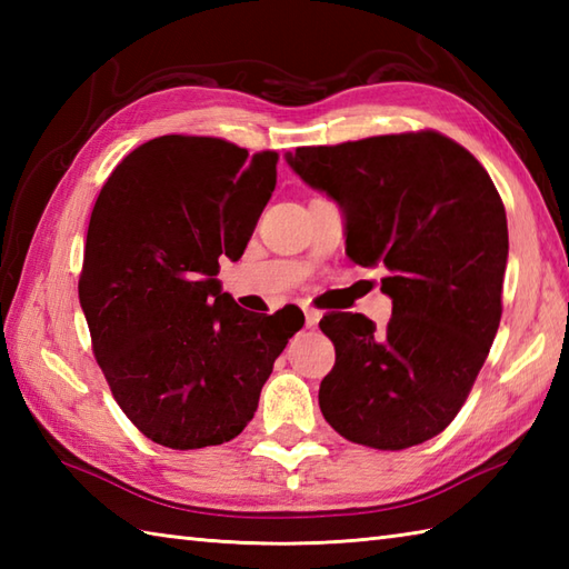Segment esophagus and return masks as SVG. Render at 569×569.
<instances>
[{
  "label": "esophagus",
  "mask_w": 569,
  "mask_h": 569,
  "mask_svg": "<svg viewBox=\"0 0 569 569\" xmlns=\"http://www.w3.org/2000/svg\"><path fill=\"white\" fill-rule=\"evenodd\" d=\"M306 312V328H316L318 320H320V312L312 310V308H303Z\"/></svg>",
  "instance_id": "esophagus-1"
}]
</instances>
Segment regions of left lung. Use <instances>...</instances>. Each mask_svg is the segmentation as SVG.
<instances>
[{
	"label": "left lung",
	"mask_w": 569,
	"mask_h": 569,
	"mask_svg": "<svg viewBox=\"0 0 569 569\" xmlns=\"http://www.w3.org/2000/svg\"><path fill=\"white\" fill-rule=\"evenodd\" d=\"M288 166L345 214L347 257L383 266L393 300L383 332L328 312L335 367L325 420L357 445L406 450L442 432L475 386L501 320L506 210L475 156L438 131L300 147Z\"/></svg>",
	"instance_id": "1"
}]
</instances>
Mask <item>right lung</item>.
Wrapping results in <instances>:
<instances>
[{"instance_id":"add662e5","label":"right lung","mask_w":569,"mask_h":569,"mask_svg":"<svg viewBox=\"0 0 569 569\" xmlns=\"http://www.w3.org/2000/svg\"><path fill=\"white\" fill-rule=\"evenodd\" d=\"M276 151L168 134L124 156L102 186L78 281L94 359L124 416L171 450L247 428L276 357L303 328L259 316L217 281L276 188Z\"/></svg>"}]
</instances>
